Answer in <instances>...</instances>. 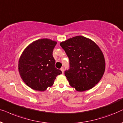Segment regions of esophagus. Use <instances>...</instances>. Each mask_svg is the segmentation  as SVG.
<instances>
[{"mask_svg":"<svg viewBox=\"0 0 123 123\" xmlns=\"http://www.w3.org/2000/svg\"><path fill=\"white\" fill-rule=\"evenodd\" d=\"M61 70L62 73H63V72H64V68H61Z\"/></svg>","mask_w":123,"mask_h":123,"instance_id":"obj_1","label":"esophagus"}]
</instances>
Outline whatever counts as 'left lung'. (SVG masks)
Returning a JSON list of instances; mask_svg holds the SVG:
<instances>
[{"mask_svg": "<svg viewBox=\"0 0 123 123\" xmlns=\"http://www.w3.org/2000/svg\"><path fill=\"white\" fill-rule=\"evenodd\" d=\"M60 45L69 59L70 68L65 75L70 86L79 92L94 87L105 70V60L99 47L82 36L68 39Z\"/></svg>", "mask_w": 123, "mask_h": 123, "instance_id": "8db88e82", "label": "left lung"}]
</instances>
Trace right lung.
Returning a JSON list of instances; mask_svg holds the SVG:
<instances>
[{
  "mask_svg": "<svg viewBox=\"0 0 123 123\" xmlns=\"http://www.w3.org/2000/svg\"><path fill=\"white\" fill-rule=\"evenodd\" d=\"M57 42L39 39L28 45L18 61V71L25 84L36 91H44L53 86L62 71L55 68L53 49Z\"/></svg>",
  "mask_w": 123,
  "mask_h": 123,
  "instance_id": "obj_1",
  "label": "right lung"
}]
</instances>
